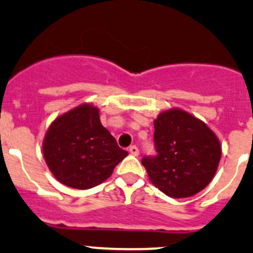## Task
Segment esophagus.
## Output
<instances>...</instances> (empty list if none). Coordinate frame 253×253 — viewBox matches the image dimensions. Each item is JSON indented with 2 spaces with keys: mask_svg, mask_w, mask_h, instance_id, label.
<instances>
[{
  "mask_svg": "<svg viewBox=\"0 0 253 253\" xmlns=\"http://www.w3.org/2000/svg\"><path fill=\"white\" fill-rule=\"evenodd\" d=\"M129 153H131L132 155H134V157H138L139 154L138 147H136V145H131V147H129Z\"/></svg>",
  "mask_w": 253,
  "mask_h": 253,
  "instance_id": "1",
  "label": "esophagus"
}]
</instances>
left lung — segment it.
<instances>
[{
	"instance_id": "left-lung-1",
	"label": "left lung",
	"mask_w": 253,
	"mask_h": 253,
	"mask_svg": "<svg viewBox=\"0 0 253 253\" xmlns=\"http://www.w3.org/2000/svg\"><path fill=\"white\" fill-rule=\"evenodd\" d=\"M155 157H143L150 181L172 198L195 196L208 186L221 157L220 142L208 126L180 109L154 121Z\"/></svg>"
}]
</instances>
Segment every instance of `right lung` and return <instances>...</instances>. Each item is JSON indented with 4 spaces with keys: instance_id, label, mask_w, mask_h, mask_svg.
<instances>
[{
    "instance_id": "obj_1",
    "label": "right lung",
    "mask_w": 253,
    "mask_h": 253,
    "mask_svg": "<svg viewBox=\"0 0 253 253\" xmlns=\"http://www.w3.org/2000/svg\"><path fill=\"white\" fill-rule=\"evenodd\" d=\"M42 153L53 176L78 190L100 185L128 154L101 125L98 108L89 104L72 109L51 124Z\"/></svg>"
}]
</instances>
